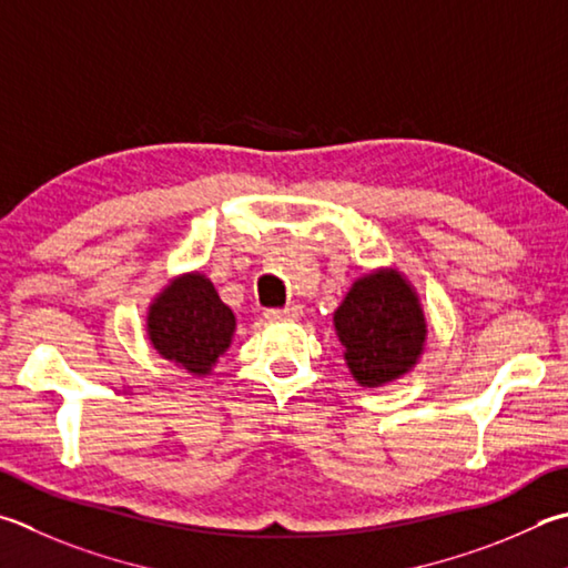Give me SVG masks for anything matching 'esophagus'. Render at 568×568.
Masks as SVG:
<instances>
[{"label":"esophagus","mask_w":568,"mask_h":568,"mask_svg":"<svg viewBox=\"0 0 568 568\" xmlns=\"http://www.w3.org/2000/svg\"><path fill=\"white\" fill-rule=\"evenodd\" d=\"M303 315V307L301 305H285L281 311H267L265 317L267 320H275V323H293Z\"/></svg>","instance_id":"obj_1"}]
</instances>
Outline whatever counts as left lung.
I'll use <instances>...</instances> for the list:
<instances>
[{"instance_id": "obj_1", "label": "left lung", "mask_w": 568, "mask_h": 568, "mask_svg": "<svg viewBox=\"0 0 568 568\" xmlns=\"http://www.w3.org/2000/svg\"><path fill=\"white\" fill-rule=\"evenodd\" d=\"M333 325L359 387L395 383L425 353V311L415 285L397 267H377L357 277L333 313Z\"/></svg>"}]
</instances>
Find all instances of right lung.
I'll list each match as a JSON object with an SVG mask.
<instances>
[{
  "label": "right lung",
  "mask_w": 568,
  "mask_h": 568,
  "mask_svg": "<svg viewBox=\"0 0 568 568\" xmlns=\"http://www.w3.org/2000/svg\"><path fill=\"white\" fill-rule=\"evenodd\" d=\"M235 315L201 271L183 273L153 297L146 313L151 347L193 377L213 373L231 347Z\"/></svg>",
  "instance_id": "right-lung-1"
}]
</instances>
